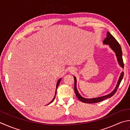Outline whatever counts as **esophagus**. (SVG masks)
Returning <instances> with one entry per match:
<instances>
[{"mask_svg":"<svg viewBox=\"0 0 130 130\" xmlns=\"http://www.w3.org/2000/svg\"><path fill=\"white\" fill-rule=\"evenodd\" d=\"M75 69H73V68H71V72H75Z\"/></svg>","mask_w":130,"mask_h":130,"instance_id":"1","label":"esophagus"}]
</instances>
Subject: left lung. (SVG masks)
<instances>
[{"label": "left lung", "instance_id": "1", "mask_svg": "<svg viewBox=\"0 0 130 130\" xmlns=\"http://www.w3.org/2000/svg\"><path fill=\"white\" fill-rule=\"evenodd\" d=\"M103 44L105 45H108L110 47V48L112 49L114 52H115L116 56L117 57V59L119 65L120 66V67L123 68L124 64H123V59H122V50H121V47L120 46V44L118 43V41L116 40V39L114 38L112 35H111L109 32L108 31L107 32V38H106L104 39V40L103 41ZM123 75H124V72L122 71V72L121 73L120 76V77H119L117 84L116 85L115 89H114L110 94L104 95V96L94 98H84L81 96V95L80 94V93L78 92L77 89L76 78L75 76H73L74 80H75V87H74V90H75V94L76 95V96L77 97V98L80 100V101L83 102V103H98L100 102H102L103 100H104L106 99L112 97L113 95L116 93L122 80Z\"/></svg>", "mask_w": 130, "mask_h": 130}]
</instances>
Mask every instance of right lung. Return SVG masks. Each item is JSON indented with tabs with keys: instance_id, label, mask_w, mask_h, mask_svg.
Returning a JSON list of instances; mask_svg holds the SVG:
<instances>
[{
	"instance_id": "1",
	"label": "right lung",
	"mask_w": 130,
	"mask_h": 130,
	"mask_svg": "<svg viewBox=\"0 0 130 130\" xmlns=\"http://www.w3.org/2000/svg\"><path fill=\"white\" fill-rule=\"evenodd\" d=\"M60 80H61V78H59V80H58V82H57V85H56V90H55V95H54V98L53 99V100H52L51 102H50L49 104H50V103H52V102H53L54 101V99H55V95H56V92H57V88H58V85H59V83H60Z\"/></svg>"
}]
</instances>
